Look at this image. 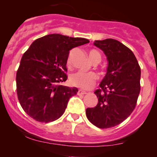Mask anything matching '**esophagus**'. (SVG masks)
<instances>
[{"label":"esophagus","mask_w":157,"mask_h":157,"mask_svg":"<svg viewBox=\"0 0 157 157\" xmlns=\"http://www.w3.org/2000/svg\"><path fill=\"white\" fill-rule=\"evenodd\" d=\"M86 94H87V92L82 91V90H78V91H77V95H84Z\"/></svg>","instance_id":"1"}]
</instances>
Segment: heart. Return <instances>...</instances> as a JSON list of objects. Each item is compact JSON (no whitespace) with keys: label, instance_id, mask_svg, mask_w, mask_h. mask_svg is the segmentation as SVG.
I'll use <instances>...</instances> for the list:
<instances>
[{"label":"heart","instance_id":"heart-1","mask_svg":"<svg viewBox=\"0 0 157 157\" xmlns=\"http://www.w3.org/2000/svg\"><path fill=\"white\" fill-rule=\"evenodd\" d=\"M89 58L91 62L96 59L99 58L101 60V56L98 52L92 50L89 52ZM71 59L68 58V63H70ZM97 80V76L94 73H86L82 71L74 73L70 76L69 81L71 84L77 88H80L82 89L89 90L94 86L95 82Z\"/></svg>","mask_w":157,"mask_h":157}]
</instances>
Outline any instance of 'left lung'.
Wrapping results in <instances>:
<instances>
[{"mask_svg":"<svg viewBox=\"0 0 157 157\" xmlns=\"http://www.w3.org/2000/svg\"><path fill=\"white\" fill-rule=\"evenodd\" d=\"M107 57V72L95 91L98 103L88 108L86 117L100 128L116 126L126 120L136 106L140 91L141 69L132 51L114 39L95 40Z\"/></svg>","mask_w":157,"mask_h":157,"instance_id":"left-lung-1","label":"left lung"}]
</instances>
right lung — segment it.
<instances>
[{"label": "right lung", "instance_id": "obj_1", "mask_svg": "<svg viewBox=\"0 0 157 157\" xmlns=\"http://www.w3.org/2000/svg\"><path fill=\"white\" fill-rule=\"evenodd\" d=\"M89 40L51 34L35 40L23 54L17 75V97L29 117L41 122H53L63 114L76 87L58 85L67 80L66 63L71 48Z\"/></svg>", "mask_w": 157, "mask_h": 157}]
</instances>
